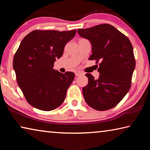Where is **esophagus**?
<instances>
[{"label": "esophagus", "instance_id": "obj_1", "mask_svg": "<svg viewBox=\"0 0 150 150\" xmlns=\"http://www.w3.org/2000/svg\"><path fill=\"white\" fill-rule=\"evenodd\" d=\"M81 75H83V73L81 72H79V71H77L75 73V76H77V77H79V76H80Z\"/></svg>", "mask_w": 150, "mask_h": 150}]
</instances>
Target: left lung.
I'll use <instances>...</instances> for the list:
<instances>
[{
	"label": "left lung",
	"mask_w": 150,
	"mask_h": 150,
	"mask_svg": "<svg viewBox=\"0 0 150 150\" xmlns=\"http://www.w3.org/2000/svg\"><path fill=\"white\" fill-rule=\"evenodd\" d=\"M79 35L92 46L88 59L99 60V77L90 73L88 84L83 88L87 105L95 110H109L116 106L128 92L136 67L133 47L129 39L110 24H104L78 29Z\"/></svg>",
	"instance_id": "1"
}]
</instances>
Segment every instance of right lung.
<instances>
[{
	"label": "right lung",
	"instance_id": "add662e5",
	"mask_svg": "<svg viewBox=\"0 0 150 150\" xmlns=\"http://www.w3.org/2000/svg\"><path fill=\"white\" fill-rule=\"evenodd\" d=\"M76 30H34L22 40L13 59V69L20 89L30 105L44 111L57 108L64 101L75 77L53 69L62 56L65 45Z\"/></svg>",
	"mask_w": 150,
	"mask_h": 150
}]
</instances>
